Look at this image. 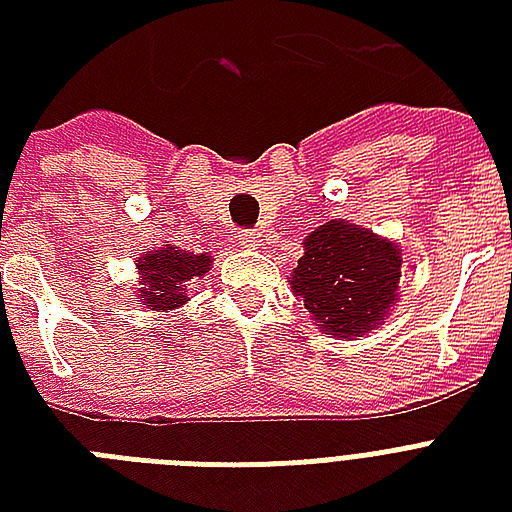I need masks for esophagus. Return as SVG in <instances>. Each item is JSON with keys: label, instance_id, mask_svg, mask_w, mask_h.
<instances>
[{"label": "esophagus", "instance_id": "esophagus-1", "mask_svg": "<svg viewBox=\"0 0 512 512\" xmlns=\"http://www.w3.org/2000/svg\"><path fill=\"white\" fill-rule=\"evenodd\" d=\"M236 241H239L241 247H255L257 241H260V233H255V231H239Z\"/></svg>", "mask_w": 512, "mask_h": 512}]
</instances>
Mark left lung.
Returning <instances> with one entry per match:
<instances>
[{"label":"left lung","mask_w":512,"mask_h":512,"mask_svg":"<svg viewBox=\"0 0 512 512\" xmlns=\"http://www.w3.org/2000/svg\"><path fill=\"white\" fill-rule=\"evenodd\" d=\"M401 249L366 228L329 220L305 239L292 271L316 327L327 335L361 337L382 324L398 297Z\"/></svg>","instance_id":"left-lung-1"}]
</instances>
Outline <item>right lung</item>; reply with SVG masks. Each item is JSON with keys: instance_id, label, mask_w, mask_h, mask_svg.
I'll list each match as a JSON object with an SVG mask.
<instances>
[{"instance_id": "1", "label": "right lung", "mask_w": 512, "mask_h": 512, "mask_svg": "<svg viewBox=\"0 0 512 512\" xmlns=\"http://www.w3.org/2000/svg\"><path fill=\"white\" fill-rule=\"evenodd\" d=\"M209 255H193L175 244H162L156 252H148L138 260V271L143 287L138 289V300L151 311L167 313L188 300L185 284L209 271Z\"/></svg>"}]
</instances>
